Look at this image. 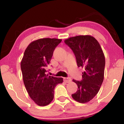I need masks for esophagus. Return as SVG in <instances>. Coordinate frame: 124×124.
<instances>
[{
    "mask_svg": "<svg viewBox=\"0 0 124 124\" xmlns=\"http://www.w3.org/2000/svg\"><path fill=\"white\" fill-rule=\"evenodd\" d=\"M64 81L66 83H70L71 82V79L70 78H64Z\"/></svg>",
    "mask_w": 124,
    "mask_h": 124,
    "instance_id": "obj_1",
    "label": "esophagus"
}]
</instances>
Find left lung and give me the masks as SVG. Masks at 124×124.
Returning a JSON list of instances; mask_svg holds the SVG:
<instances>
[{
  "label": "left lung",
  "instance_id": "left-lung-1",
  "mask_svg": "<svg viewBox=\"0 0 124 124\" xmlns=\"http://www.w3.org/2000/svg\"><path fill=\"white\" fill-rule=\"evenodd\" d=\"M64 42L73 52L78 67L85 70L81 81L73 79L78 90L72 97L79 103H87L97 95L103 82L104 54L99 43L90 35L70 37Z\"/></svg>",
  "mask_w": 124,
  "mask_h": 124
}]
</instances>
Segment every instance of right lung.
I'll use <instances>...</instances> for the list:
<instances>
[{
  "mask_svg": "<svg viewBox=\"0 0 124 124\" xmlns=\"http://www.w3.org/2000/svg\"><path fill=\"white\" fill-rule=\"evenodd\" d=\"M61 39L44 38L33 41L27 47L21 62V70L25 88L29 96L39 106L48 105L54 97L57 84L62 78L46 74L53 53Z\"/></svg>",
  "mask_w": 124,
  "mask_h": 124,
  "instance_id": "obj_1",
  "label": "right lung"
}]
</instances>
